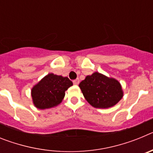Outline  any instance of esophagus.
Masks as SVG:
<instances>
[{
	"mask_svg": "<svg viewBox=\"0 0 153 153\" xmlns=\"http://www.w3.org/2000/svg\"><path fill=\"white\" fill-rule=\"evenodd\" d=\"M73 83H74V85H78L79 83V79H76L73 81Z\"/></svg>",
	"mask_w": 153,
	"mask_h": 153,
	"instance_id": "34e87169",
	"label": "esophagus"
}]
</instances>
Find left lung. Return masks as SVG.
Here are the masks:
<instances>
[{"mask_svg":"<svg viewBox=\"0 0 153 153\" xmlns=\"http://www.w3.org/2000/svg\"><path fill=\"white\" fill-rule=\"evenodd\" d=\"M79 86L86 100L99 109L112 107L123 97L122 86L117 79L98 72L86 76Z\"/></svg>","mask_w":153,"mask_h":153,"instance_id":"obj_1","label":"left lung"}]
</instances>
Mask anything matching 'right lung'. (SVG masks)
Wrapping results in <instances>:
<instances>
[{
    "mask_svg": "<svg viewBox=\"0 0 153 153\" xmlns=\"http://www.w3.org/2000/svg\"><path fill=\"white\" fill-rule=\"evenodd\" d=\"M71 86L73 82L68 77L48 74L31 89L33 105L39 109L58 106L64 98L65 91Z\"/></svg>",
    "mask_w": 153,
    "mask_h": 153,
    "instance_id": "right-lung-1",
    "label": "right lung"
}]
</instances>
